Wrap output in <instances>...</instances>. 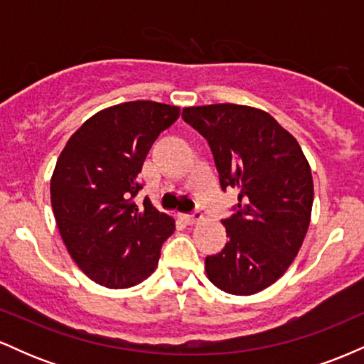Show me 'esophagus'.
Masks as SVG:
<instances>
[{
    "label": "esophagus",
    "mask_w": 364,
    "mask_h": 364,
    "mask_svg": "<svg viewBox=\"0 0 364 364\" xmlns=\"http://www.w3.org/2000/svg\"><path fill=\"white\" fill-rule=\"evenodd\" d=\"M181 220L188 225H193L196 223H200L202 220V214H193V215H188V214H183L181 215Z\"/></svg>",
    "instance_id": "obj_1"
}]
</instances>
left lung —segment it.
<instances>
[{
	"label": "left lung",
	"instance_id": "8db88e82",
	"mask_svg": "<svg viewBox=\"0 0 364 364\" xmlns=\"http://www.w3.org/2000/svg\"><path fill=\"white\" fill-rule=\"evenodd\" d=\"M181 118L210 145L223 190H237L236 214L223 220L228 243L205 258L208 281L229 294H257L282 277L306 236L313 205L308 159L258 107L191 106Z\"/></svg>",
	"mask_w": 364,
	"mask_h": 364
}]
</instances>
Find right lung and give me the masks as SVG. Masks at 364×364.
<instances>
[{
  "label": "right lung",
  "instance_id": "right-lung-1",
  "mask_svg": "<svg viewBox=\"0 0 364 364\" xmlns=\"http://www.w3.org/2000/svg\"><path fill=\"white\" fill-rule=\"evenodd\" d=\"M179 118V107L154 101L95 112L66 141L51 176L58 231L80 270L109 289L136 286L156 270L174 219L139 208V173L150 147Z\"/></svg>",
  "mask_w": 364,
  "mask_h": 364
}]
</instances>
